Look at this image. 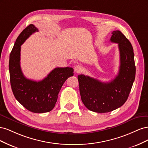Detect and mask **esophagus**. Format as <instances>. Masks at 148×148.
I'll list each match as a JSON object with an SVG mask.
<instances>
[{
	"label": "esophagus",
	"instance_id": "1",
	"mask_svg": "<svg viewBox=\"0 0 148 148\" xmlns=\"http://www.w3.org/2000/svg\"><path fill=\"white\" fill-rule=\"evenodd\" d=\"M74 70L75 71V73H80L82 71V66L79 65H75L74 67Z\"/></svg>",
	"mask_w": 148,
	"mask_h": 148
}]
</instances>
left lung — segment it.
<instances>
[{"label":"left lung","instance_id":"obj_1","mask_svg":"<svg viewBox=\"0 0 148 148\" xmlns=\"http://www.w3.org/2000/svg\"><path fill=\"white\" fill-rule=\"evenodd\" d=\"M112 42L117 43L120 65L118 75L110 82H101L84 75H79L82 101L87 109L97 113H106L124 104L135 81L136 67L132 44L121 31L112 33Z\"/></svg>","mask_w":148,"mask_h":148}]
</instances>
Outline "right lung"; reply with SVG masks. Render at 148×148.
I'll use <instances>...</instances> for the list:
<instances>
[{"instance_id": "1", "label": "right lung", "mask_w": 148, "mask_h": 148, "mask_svg": "<svg viewBox=\"0 0 148 148\" xmlns=\"http://www.w3.org/2000/svg\"><path fill=\"white\" fill-rule=\"evenodd\" d=\"M38 31L31 24L17 38L10 55V79L13 95L22 106L34 113H45L55 107L62 85L67 78L73 76V69L57 67L39 82L25 77L20 66L21 46L31 34Z\"/></svg>"}]
</instances>
